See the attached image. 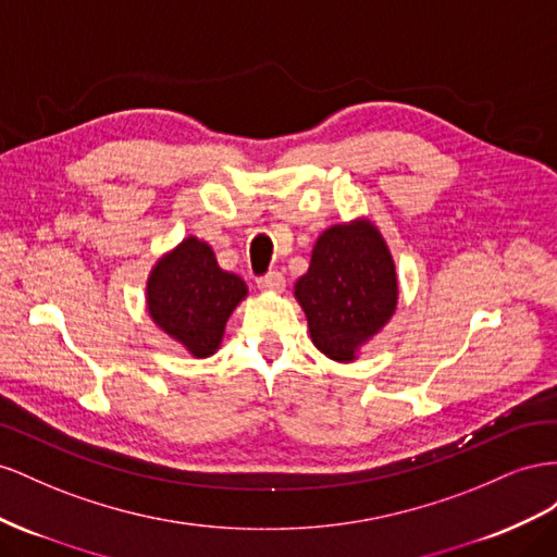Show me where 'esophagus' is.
<instances>
[{"mask_svg": "<svg viewBox=\"0 0 557 557\" xmlns=\"http://www.w3.org/2000/svg\"><path fill=\"white\" fill-rule=\"evenodd\" d=\"M257 284L261 292H273V294L284 292V277H282V273H277V270H270L268 275L257 280Z\"/></svg>", "mask_w": 557, "mask_h": 557, "instance_id": "esophagus-1", "label": "esophagus"}]
</instances>
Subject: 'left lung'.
<instances>
[{"instance_id": "left-lung-1", "label": "left lung", "mask_w": 557, "mask_h": 557, "mask_svg": "<svg viewBox=\"0 0 557 557\" xmlns=\"http://www.w3.org/2000/svg\"><path fill=\"white\" fill-rule=\"evenodd\" d=\"M294 296L308 317L314 347L333 361H355L359 347L392 320L399 300L385 237L367 219L326 228Z\"/></svg>"}]
</instances>
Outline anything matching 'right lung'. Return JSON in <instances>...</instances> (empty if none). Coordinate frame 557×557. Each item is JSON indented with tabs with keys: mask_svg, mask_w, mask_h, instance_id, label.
<instances>
[{
	"mask_svg": "<svg viewBox=\"0 0 557 557\" xmlns=\"http://www.w3.org/2000/svg\"><path fill=\"white\" fill-rule=\"evenodd\" d=\"M245 296V280L221 270L212 247L194 235L158 259L147 280L151 320L196 359L216 352Z\"/></svg>",
	"mask_w": 557,
	"mask_h": 557,
	"instance_id": "right-lung-1",
	"label": "right lung"
}]
</instances>
